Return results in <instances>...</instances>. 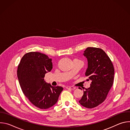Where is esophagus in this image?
Masks as SVG:
<instances>
[{
	"label": "esophagus",
	"instance_id": "1",
	"mask_svg": "<svg viewBox=\"0 0 130 130\" xmlns=\"http://www.w3.org/2000/svg\"><path fill=\"white\" fill-rule=\"evenodd\" d=\"M66 88L67 89H71V90H73V89H75L76 88L73 87V86H67V87H66Z\"/></svg>",
	"mask_w": 130,
	"mask_h": 130
}]
</instances>
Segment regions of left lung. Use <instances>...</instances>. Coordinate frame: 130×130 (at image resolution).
<instances>
[{"label": "left lung", "instance_id": "obj_1", "mask_svg": "<svg viewBox=\"0 0 130 130\" xmlns=\"http://www.w3.org/2000/svg\"><path fill=\"white\" fill-rule=\"evenodd\" d=\"M84 52L88 61L85 76L89 77L91 82L90 87L84 90V94L79 102L82 106L92 108L105 100L113 84L114 68L110 59L102 49L87 47Z\"/></svg>", "mask_w": 130, "mask_h": 130}]
</instances>
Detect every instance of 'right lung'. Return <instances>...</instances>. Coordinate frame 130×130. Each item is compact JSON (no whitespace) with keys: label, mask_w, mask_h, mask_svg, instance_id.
I'll list each match as a JSON object with an SVG mask.
<instances>
[{"label":"right lung","mask_w":130,"mask_h":130,"mask_svg":"<svg viewBox=\"0 0 130 130\" xmlns=\"http://www.w3.org/2000/svg\"><path fill=\"white\" fill-rule=\"evenodd\" d=\"M52 59L38 52L26 53L18 64L17 75L24 94L35 106L47 109L54 105L63 89L44 81L45 73L52 68Z\"/></svg>","instance_id":"add662e5"}]
</instances>
